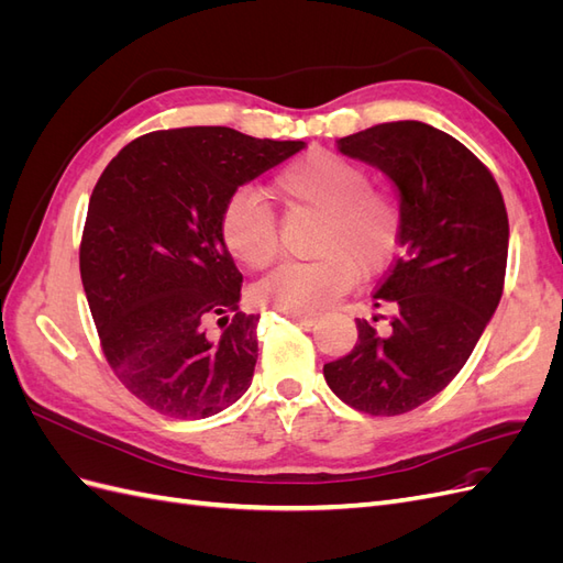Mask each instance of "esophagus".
<instances>
[{
    "label": "esophagus",
    "mask_w": 563,
    "mask_h": 563,
    "mask_svg": "<svg viewBox=\"0 0 563 563\" xmlns=\"http://www.w3.org/2000/svg\"><path fill=\"white\" fill-rule=\"evenodd\" d=\"M296 323H300V327H312V323H317V317L314 314H288Z\"/></svg>",
    "instance_id": "obj_1"
}]
</instances>
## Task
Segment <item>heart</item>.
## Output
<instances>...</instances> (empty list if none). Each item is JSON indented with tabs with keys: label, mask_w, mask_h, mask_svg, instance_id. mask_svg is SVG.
<instances>
[{
	"label": "heart",
	"mask_w": 563,
	"mask_h": 563,
	"mask_svg": "<svg viewBox=\"0 0 563 563\" xmlns=\"http://www.w3.org/2000/svg\"><path fill=\"white\" fill-rule=\"evenodd\" d=\"M275 192L296 211L319 216L310 263H284L255 286L263 308L286 314H319L343 296L356 275L380 272L395 258L404 209L395 192L371 187L362 164L312 150L288 164L275 178ZM220 234L234 258L261 269L279 253L275 211L251 190L234 192Z\"/></svg>",
	"instance_id": "obj_1"
}]
</instances>
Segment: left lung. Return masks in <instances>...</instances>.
Returning a JSON list of instances; mask_svg holds the SVG:
<instances>
[{"label": "left lung", "instance_id": "obj_1", "mask_svg": "<svg viewBox=\"0 0 563 563\" xmlns=\"http://www.w3.org/2000/svg\"><path fill=\"white\" fill-rule=\"evenodd\" d=\"M338 150L395 183L404 225L401 253L373 296L376 308H391L389 327L356 319L360 340L323 366V378L356 411L399 416L457 376L498 308L509 244L505 201L488 168L430 124H378L340 139Z\"/></svg>", "mask_w": 563, "mask_h": 563}]
</instances>
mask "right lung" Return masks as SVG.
Returning <instances> with one entry per match:
<instances>
[{"label":"right lung","instance_id":"1","mask_svg":"<svg viewBox=\"0 0 563 563\" xmlns=\"http://www.w3.org/2000/svg\"><path fill=\"white\" fill-rule=\"evenodd\" d=\"M302 147L228 126L152 131L98 178L79 246L84 294L114 376L162 416L209 418L249 389L261 317L240 312L242 272L220 216L236 187Z\"/></svg>","mask_w":563,"mask_h":563}]
</instances>
